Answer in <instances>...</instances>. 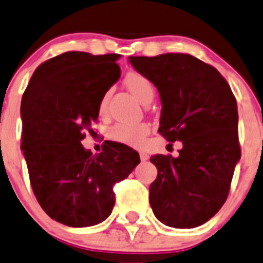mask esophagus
<instances>
[{"mask_svg": "<svg viewBox=\"0 0 263 263\" xmlns=\"http://www.w3.org/2000/svg\"><path fill=\"white\" fill-rule=\"evenodd\" d=\"M140 159H141L142 162H145V160L149 159V155H147L145 152H140Z\"/></svg>", "mask_w": 263, "mask_h": 263, "instance_id": "1", "label": "esophagus"}]
</instances>
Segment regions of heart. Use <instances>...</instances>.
<instances>
[{"mask_svg":"<svg viewBox=\"0 0 263 263\" xmlns=\"http://www.w3.org/2000/svg\"><path fill=\"white\" fill-rule=\"evenodd\" d=\"M124 85L131 91L132 95L142 104L153 99L154 87L145 76L140 73H129L124 78ZM108 105V93L103 96L99 104V111L104 114ZM149 134V126L146 123H117L109 128V137L113 141L128 145V146H141Z\"/></svg>","mask_w":263,"mask_h":263,"instance_id":"heart-1","label":"heart"}]
</instances>
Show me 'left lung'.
Here are the masks:
<instances>
[{
    "label": "left lung",
    "instance_id": "obj_1",
    "mask_svg": "<svg viewBox=\"0 0 263 263\" xmlns=\"http://www.w3.org/2000/svg\"><path fill=\"white\" fill-rule=\"evenodd\" d=\"M128 60L159 92V134L182 142L177 158H150L158 170L149 189L153 212L171 228L203 225L226 202L240 159L235 96L216 68L189 53Z\"/></svg>",
    "mask_w": 263,
    "mask_h": 263
}]
</instances>
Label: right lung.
I'll use <instances>...</instances> for the list:
<instances>
[{"label": "right lung", "mask_w": 263, "mask_h": 263, "mask_svg": "<svg viewBox=\"0 0 263 263\" xmlns=\"http://www.w3.org/2000/svg\"><path fill=\"white\" fill-rule=\"evenodd\" d=\"M119 58L64 52L41 64L23 95L22 150L33 193L52 220L70 228L106 220L116 203L113 186L140 163L127 145L106 141L92 155L81 144L121 77Z\"/></svg>", "instance_id": "obj_1"}]
</instances>
